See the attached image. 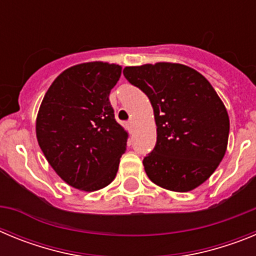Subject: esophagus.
Instances as JSON below:
<instances>
[{
  "instance_id": "obj_1",
  "label": "esophagus",
  "mask_w": 256,
  "mask_h": 256,
  "mask_svg": "<svg viewBox=\"0 0 256 256\" xmlns=\"http://www.w3.org/2000/svg\"><path fill=\"white\" fill-rule=\"evenodd\" d=\"M133 126H134V123H133V120H130V122H128V123H126V128H128V130H130V132H132Z\"/></svg>"
}]
</instances>
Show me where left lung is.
Listing matches in <instances>:
<instances>
[{"label": "left lung", "mask_w": 256, "mask_h": 256, "mask_svg": "<svg viewBox=\"0 0 256 256\" xmlns=\"http://www.w3.org/2000/svg\"><path fill=\"white\" fill-rule=\"evenodd\" d=\"M130 83L148 94L156 123V144L144 159L155 184L188 192L212 176L224 158L230 116L209 80L176 62L126 66Z\"/></svg>", "instance_id": "left-lung-1"}]
</instances>
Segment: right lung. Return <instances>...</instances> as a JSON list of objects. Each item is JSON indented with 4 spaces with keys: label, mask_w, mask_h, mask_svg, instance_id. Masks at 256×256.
Instances as JSON below:
<instances>
[{
    "label": "right lung",
    "mask_w": 256,
    "mask_h": 256,
    "mask_svg": "<svg viewBox=\"0 0 256 256\" xmlns=\"http://www.w3.org/2000/svg\"><path fill=\"white\" fill-rule=\"evenodd\" d=\"M122 66L91 61L64 70L40 106L36 134L52 169L80 191L101 190L116 176L128 133L114 118L108 94Z\"/></svg>",
    "instance_id": "add662e5"
}]
</instances>
